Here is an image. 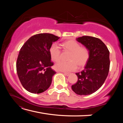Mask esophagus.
<instances>
[{
  "instance_id": "34e87169",
  "label": "esophagus",
  "mask_w": 123,
  "mask_h": 123,
  "mask_svg": "<svg viewBox=\"0 0 123 123\" xmlns=\"http://www.w3.org/2000/svg\"><path fill=\"white\" fill-rule=\"evenodd\" d=\"M63 74L65 75H66V76H69V75H70V73H65V72H64Z\"/></svg>"
}]
</instances>
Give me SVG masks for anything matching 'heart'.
Returning <instances> with one entry per match:
<instances>
[{
  "mask_svg": "<svg viewBox=\"0 0 123 123\" xmlns=\"http://www.w3.org/2000/svg\"><path fill=\"white\" fill-rule=\"evenodd\" d=\"M63 47L67 50L72 52L70 62L59 61L55 64V68L59 71L69 72L75 70L79 67L85 66L89 59L90 53L88 49L85 47H81L80 44L74 40L67 41L63 44ZM49 53L53 61L57 62L61 59V50L57 43H54L49 48Z\"/></svg>",
  "mask_w": 123,
  "mask_h": 123,
  "instance_id": "obj_1",
  "label": "heart"
}]
</instances>
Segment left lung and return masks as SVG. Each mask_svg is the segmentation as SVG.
Here are the masks:
<instances>
[{
    "mask_svg": "<svg viewBox=\"0 0 123 123\" xmlns=\"http://www.w3.org/2000/svg\"><path fill=\"white\" fill-rule=\"evenodd\" d=\"M76 40L88 49L90 56L85 69L76 73L78 81L72 85V88L78 95H89L98 90L107 78L110 52L103 41L96 37L84 36Z\"/></svg>",
    "mask_w": 123,
    "mask_h": 123,
    "instance_id": "8db88e82",
    "label": "left lung"
}]
</instances>
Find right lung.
<instances>
[{
    "instance_id": "right-lung-1",
    "label": "right lung",
    "mask_w": 123,
    "mask_h": 123,
    "mask_svg": "<svg viewBox=\"0 0 123 123\" xmlns=\"http://www.w3.org/2000/svg\"><path fill=\"white\" fill-rule=\"evenodd\" d=\"M60 37L51 34L32 36L22 47L16 63V69L20 83L26 91L39 94L50 86L56 72L51 69L49 48Z\"/></svg>"
}]
</instances>
